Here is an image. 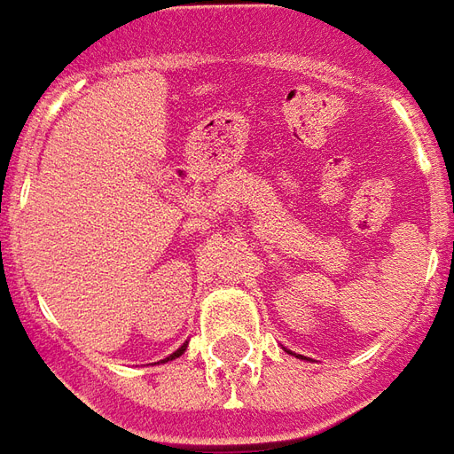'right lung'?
<instances>
[{
  "instance_id": "1",
  "label": "right lung",
  "mask_w": 454,
  "mask_h": 454,
  "mask_svg": "<svg viewBox=\"0 0 454 454\" xmlns=\"http://www.w3.org/2000/svg\"><path fill=\"white\" fill-rule=\"evenodd\" d=\"M186 346H188V343H184V346H181V348L174 350V353H171V356H168V358H164V363H168V360L178 358V356H184V350H186Z\"/></svg>"
}]
</instances>
